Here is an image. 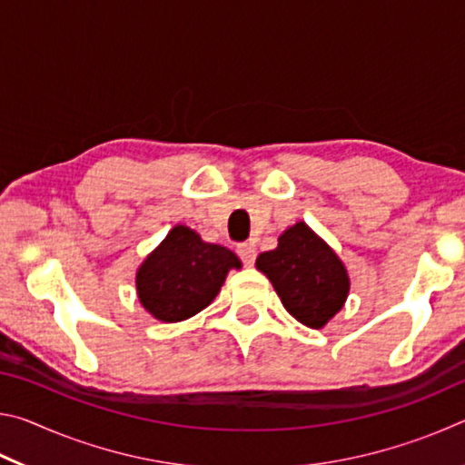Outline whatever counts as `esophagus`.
<instances>
[{
    "mask_svg": "<svg viewBox=\"0 0 465 465\" xmlns=\"http://www.w3.org/2000/svg\"><path fill=\"white\" fill-rule=\"evenodd\" d=\"M238 256H240V261L246 264V266H252L254 264V261H256V248H254V243H240L238 246Z\"/></svg>",
    "mask_w": 465,
    "mask_h": 465,
    "instance_id": "34e87169",
    "label": "esophagus"
}]
</instances>
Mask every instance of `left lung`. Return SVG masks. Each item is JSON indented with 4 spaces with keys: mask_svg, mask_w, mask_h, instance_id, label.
Listing matches in <instances>:
<instances>
[{
    "mask_svg": "<svg viewBox=\"0 0 465 465\" xmlns=\"http://www.w3.org/2000/svg\"><path fill=\"white\" fill-rule=\"evenodd\" d=\"M285 310L303 326L322 328L342 308L349 293L344 264L305 223L281 235L279 246L256 258Z\"/></svg>",
    "mask_w": 465,
    "mask_h": 465,
    "instance_id": "1",
    "label": "left lung"
}]
</instances>
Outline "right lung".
I'll list each match as a JSON object with an SVG mask.
<instances>
[{
  "instance_id": "obj_1",
  "label": "right lung",
  "mask_w": 465,
  "mask_h": 465,
  "mask_svg": "<svg viewBox=\"0 0 465 465\" xmlns=\"http://www.w3.org/2000/svg\"><path fill=\"white\" fill-rule=\"evenodd\" d=\"M230 269H240L232 250L178 225L137 271L139 302L162 322L186 320L213 302Z\"/></svg>"
}]
</instances>
